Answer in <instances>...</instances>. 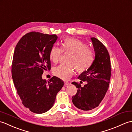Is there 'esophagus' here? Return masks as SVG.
I'll return each mask as SVG.
<instances>
[{
  "label": "esophagus",
  "mask_w": 132,
  "mask_h": 132,
  "mask_svg": "<svg viewBox=\"0 0 132 132\" xmlns=\"http://www.w3.org/2000/svg\"><path fill=\"white\" fill-rule=\"evenodd\" d=\"M64 85H65V86H69V85H70V83L68 82H64Z\"/></svg>",
  "instance_id": "34e87169"
}]
</instances>
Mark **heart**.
Segmentation results:
<instances>
[{
  "instance_id": "1",
  "label": "heart",
  "mask_w": 132,
  "mask_h": 132,
  "mask_svg": "<svg viewBox=\"0 0 132 132\" xmlns=\"http://www.w3.org/2000/svg\"><path fill=\"white\" fill-rule=\"evenodd\" d=\"M63 52L72 53L70 60L71 64H60L55 67L53 70L55 76L62 80H68L73 75L74 66L78 72H83L91 66L94 60L92 49L78 39L67 38L62 42V48L58 46L52 47L49 54L50 60L54 63L57 62Z\"/></svg>"
}]
</instances>
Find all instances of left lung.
Wrapping results in <instances>:
<instances>
[{
	"mask_svg": "<svg viewBox=\"0 0 132 132\" xmlns=\"http://www.w3.org/2000/svg\"><path fill=\"white\" fill-rule=\"evenodd\" d=\"M95 58L87 70L83 72L78 79L87 83L82 87L79 83L72 84L78 88L72 102L77 108L83 111H91L98 106L107 91L111 75L110 57L107 49L101 42L91 37Z\"/></svg>",
	"mask_w": 132,
	"mask_h": 132,
	"instance_id": "8db88e82",
	"label": "left lung"
}]
</instances>
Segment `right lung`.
<instances>
[{
    "label": "right lung",
    "instance_id": "1",
    "mask_svg": "<svg viewBox=\"0 0 132 132\" xmlns=\"http://www.w3.org/2000/svg\"><path fill=\"white\" fill-rule=\"evenodd\" d=\"M57 38L56 35L31 32L15 47L11 70L13 83L23 104L33 113L49 111L64 85L57 77L47 82L42 78L44 71L51 68L49 54Z\"/></svg>",
    "mask_w": 132,
    "mask_h": 132
}]
</instances>
